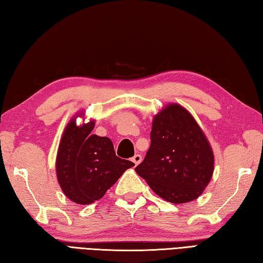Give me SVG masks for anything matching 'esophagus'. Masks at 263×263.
<instances>
[{"mask_svg": "<svg viewBox=\"0 0 263 263\" xmlns=\"http://www.w3.org/2000/svg\"><path fill=\"white\" fill-rule=\"evenodd\" d=\"M141 161H142V157H141L140 154H137V155H135V156L132 157V162L135 163L136 165H138V164H140Z\"/></svg>", "mask_w": 263, "mask_h": 263, "instance_id": "34e87169", "label": "esophagus"}]
</instances>
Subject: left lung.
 <instances>
[{"label": "left lung", "mask_w": 263, "mask_h": 263, "mask_svg": "<svg viewBox=\"0 0 263 263\" xmlns=\"http://www.w3.org/2000/svg\"><path fill=\"white\" fill-rule=\"evenodd\" d=\"M151 141L136 172L167 202L197 199L213 176L214 155L193 115L179 104H168L154 116Z\"/></svg>", "instance_id": "obj_1"}]
</instances>
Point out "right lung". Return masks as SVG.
<instances>
[{
  "label": "right lung",
  "instance_id": "obj_1",
  "mask_svg": "<svg viewBox=\"0 0 263 263\" xmlns=\"http://www.w3.org/2000/svg\"><path fill=\"white\" fill-rule=\"evenodd\" d=\"M76 114L66 125L55 159L59 186L71 202L89 205L104 197L135 163L116 156L109 138L92 135L95 120L77 125Z\"/></svg>",
  "mask_w": 263,
  "mask_h": 263
}]
</instances>
